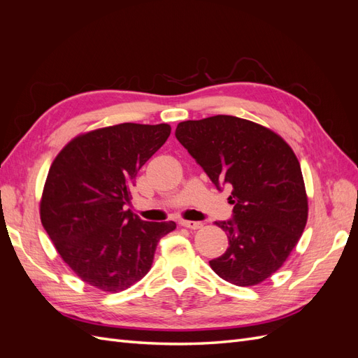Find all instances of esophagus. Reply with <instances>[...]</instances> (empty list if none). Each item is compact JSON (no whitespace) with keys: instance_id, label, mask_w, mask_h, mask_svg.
<instances>
[{"instance_id":"esophagus-1","label":"esophagus","mask_w":358,"mask_h":358,"mask_svg":"<svg viewBox=\"0 0 358 358\" xmlns=\"http://www.w3.org/2000/svg\"><path fill=\"white\" fill-rule=\"evenodd\" d=\"M180 225L187 227V229H189V230H200L203 227L201 222H196V221H183V222H180Z\"/></svg>"}]
</instances>
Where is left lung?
Listing matches in <instances>:
<instances>
[{
  "label": "left lung",
  "mask_w": 358,
  "mask_h": 358,
  "mask_svg": "<svg viewBox=\"0 0 358 358\" xmlns=\"http://www.w3.org/2000/svg\"><path fill=\"white\" fill-rule=\"evenodd\" d=\"M176 138L216 188H233V221L216 222L229 248L209 262L212 270L239 287L262 284L287 262L308 221L294 150L270 128L229 115L179 122Z\"/></svg>",
  "instance_id": "1"
}]
</instances>
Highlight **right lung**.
Listing matches in <instances>:
<instances>
[{"instance_id":"1","label":"right lung","mask_w":358,"mask_h":358,"mask_svg":"<svg viewBox=\"0 0 358 358\" xmlns=\"http://www.w3.org/2000/svg\"><path fill=\"white\" fill-rule=\"evenodd\" d=\"M169 124H117L71 138L53 159L40 220L55 249L83 282L119 292L152 267L170 222H146L125 204L137 171L166 143Z\"/></svg>"}]
</instances>
